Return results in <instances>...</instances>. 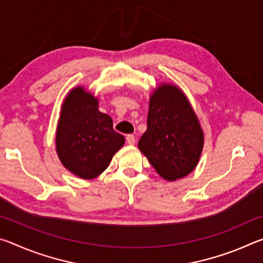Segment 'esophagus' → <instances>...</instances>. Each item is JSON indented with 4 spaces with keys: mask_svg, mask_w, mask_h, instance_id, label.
I'll list each match as a JSON object with an SVG mask.
<instances>
[{
    "mask_svg": "<svg viewBox=\"0 0 263 263\" xmlns=\"http://www.w3.org/2000/svg\"><path fill=\"white\" fill-rule=\"evenodd\" d=\"M126 142L128 145H135L136 144V138L133 135H127L126 136Z\"/></svg>",
    "mask_w": 263,
    "mask_h": 263,
    "instance_id": "obj_1",
    "label": "esophagus"
}]
</instances>
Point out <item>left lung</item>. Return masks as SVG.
Masks as SVG:
<instances>
[{
	"mask_svg": "<svg viewBox=\"0 0 263 263\" xmlns=\"http://www.w3.org/2000/svg\"><path fill=\"white\" fill-rule=\"evenodd\" d=\"M204 133L186 96L174 84L163 83L149 99L147 130L138 147L167 181L184 177L197 166Z\"/></svg>",
	"mask_w": 263,
	"mask_h": 263,
	"instance_id": "8db88e82",
	"label": "left lung"
}]
</instances>
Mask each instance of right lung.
Listing matches in <instances>:
<instances>
[{
    "label": "right lung",
    "mask_w": 263,
    "mask_h": 263,
    "mask_svg": "<svg viewBox=\"0 0 263 263\" xmlns=\"http://www.w3.org/2000/svg\"><path fill=\"white\" fill-rule=\"evenodd\" d=\"M125 142L114 130L110 116L99 110V100L82 87L69 91L61 106L55 144L61 163L74 175L90 180L108 168Z\"/></svg>",
    "instance_id": "obj_1"
}]
</instances>
